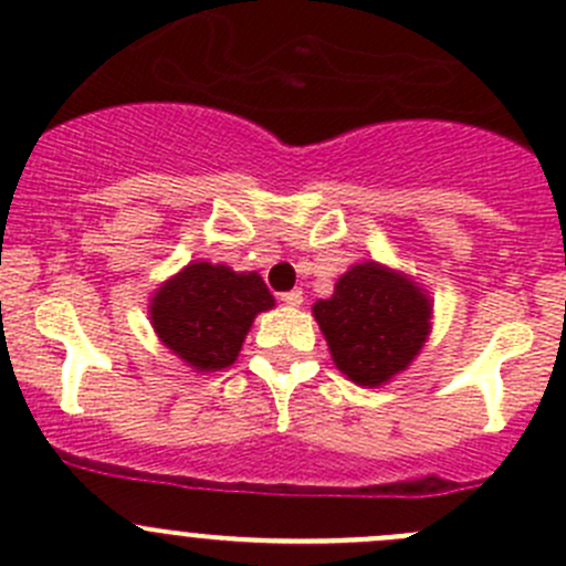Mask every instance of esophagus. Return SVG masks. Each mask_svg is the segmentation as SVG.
Segmentation results:
<instances>
[{
  "mask_svg": "<svg viewBox=\"0 0 566 566\" xmlns=\"http://www.w3.org/2000/svg\"><path fill=\"white\" fill-rule=\"evenodd\" d=\"M281 302H285V305H291V307H300L302 305V291L300 289L285 291V294H281Z\"/></svg>",
  "mask_w": 566,
  "mask_h": 566,
  "instance_id": "obj_1",
  "label": "esophagus"
}]
</instances>
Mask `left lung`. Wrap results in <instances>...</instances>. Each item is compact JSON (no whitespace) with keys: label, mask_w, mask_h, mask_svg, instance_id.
I'll list each match as a JSON object with an SVG mask.
<instances>
[{"label":"left lung","mask_w":566,"mask_h":566,"mask_svg":"<svg viewBox=\"0 0 566 566\" xmlns=\"http://www.w3.org/2000/svg\"><path fill=\"white\" fill-rule=\"evenodd\" d=\"M433 302L403 272L354 264L329 300L313 305L332 363L359 387H381L411 365L430 335Z\"/></svg>","instance_id":"8db88e82"}]
</instances>
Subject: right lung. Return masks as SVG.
Here are the masks:
<instances>
[{
	"mask_svg": "<svg viewBox=\"0 0 566 566\" xmlns=\"http://www.w3.org/2000/svg\"><path fill=\"white\" fill-rule=\"evenodd\" d=\"M275 307L261 275L196 261L168 277L149 302V318L166 348L198 373L223 370L240 357L259 313Z\"/></svg>",
	"mask_w": 566,
	"mask_h": 566,
	"instance_id": "1",
	"label": "right lung"
}]
</instances>
